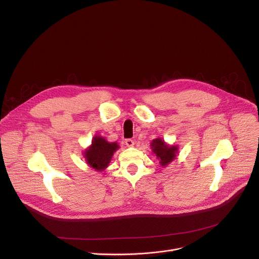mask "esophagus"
Here are the masks:
<instances>
[{
    "label": "esophagus",
    "instance_id": "34e87169",
    "mask_svg": "<svg viewBox=\"0 0 259 259\" xmlns=\"http://www.w3.org/2000/svg\"><path fill=\"white\" fill-rule=\"evenodd\" d=\"M125 144L127 147H133L134 146V141L131 140V139H127L125 140Z\"/></svg>",
    "mask_w": 259,
    "mask_h": 259
}]
</instances>
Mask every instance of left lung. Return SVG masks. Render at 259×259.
Masks as SVG:
<instances>
[{
	"instance_id": "obj_1",
	"label": "left lung",
	"mask_w": 259,
	"mask_h": 259,
	"mask_svg": "<svg viewBox=\"0 0 259 259\" xmlns=\"http://www.w3.org/2000/svg\"><path fill=\"white\" fill-rule=\"evenodd\" d=\"M151 147H152L153 153L156 155V157L159 159V163L162 166H166L177 156L178 146H168L161 139H156L152 141Z\"/></svg>"
}]
</instances>
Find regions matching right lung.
<instances>
[{
    "label": "right lung",
    "mask_w": 259,
    "mask_h": 259,
    "mask_svg": "<svg viewBox=\"0 0 259 259\" xmlns=\"http://www.w3.org/2000/svg\"><path fill=\"white\" fill-rule=\"evenodd\" d=\"M118 148L117 143H108L104 137L96 135L91 147L84 151L85 161L98 171L104 170L109 165L113 153Z\"/></svg>",
    "instance_id": "1"
}]
</instances>
